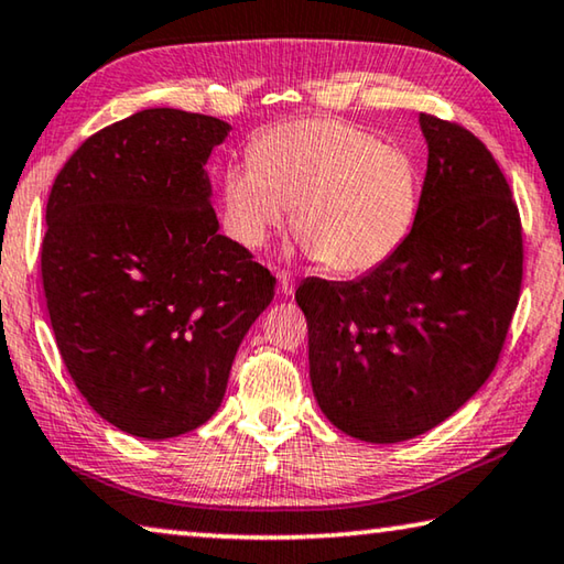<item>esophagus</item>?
<instances>
[{
    "instance_id": "34e87169",
    "label": "esophagus",
    "mask_w": 564,
    "mask_h": 564,
    "mask_svg": "<svg viewBox=\"0 0 564 564\" xmlns=\"http://www.w3.org/2000/svg\"><path fill=\"white\" fill-rule=\"evenodd\" d=\"M275 279H279V289L283 296H293V291H296V279H293L289 271H279Z\"/></svg>"
}]
</instances>
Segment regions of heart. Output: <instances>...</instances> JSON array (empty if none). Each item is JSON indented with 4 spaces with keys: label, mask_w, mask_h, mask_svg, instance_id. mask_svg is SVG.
<instances>
[{
    "label": "heart",
    "mask_w": 564,
    "mask_h": 564,
    "mask_svg": "<svg viewBox=\"0 0 564 564\" xmlns=\"http://www.w3.org/2000/svg\"><path fill=\"white\" fill-rule=\"evenodd\" d=\"M226 226L240 248L291 226L334 273H364L397 253L416 223L422 177L404 148L338 118L279 122L258 135L250 163L226 173Z\"/></svg>",
    "instance_id": "heart-1"
}]
</instances>
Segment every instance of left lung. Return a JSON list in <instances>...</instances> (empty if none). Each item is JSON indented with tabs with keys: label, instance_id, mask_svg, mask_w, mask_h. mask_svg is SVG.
Masks as SVG:
<instances>
[{
	"label": "left lung",
	"instance_id": "1",
	"mask_svg": "<svg viewBox=\"0 0 564 564\" xmlns=\"http://www.w3.org/2000/svg\"><path fill=\"white\" fill-rule=\"evenodd\" d=\"M416 223L356 281L306 279L311 387L336 429L371 444L429 432L495 371L522 289V223L485 142L422 112Z\"/></svg>",
	"mask_w": 564,
	"mask_h": 564
}]
</instances>
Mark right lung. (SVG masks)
<instances>
[{"mask_svg":"<svg viewBox=\"0 0 564 564\" xmlns=\"http://www.w3.org/2000/svg\"><path fill=\"white\" fill-rule=\"evenodd\" d=\"M230 124L153 107L89 135L55 177L42 285L79 394L142 440L193 432L226 397L275 279L218 234L205 163Z\"/></svg>","mask_w":564,"mask_h":564,"instance_id":"1","label":"right lung"}]
</instances>
